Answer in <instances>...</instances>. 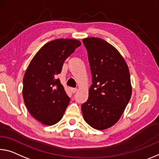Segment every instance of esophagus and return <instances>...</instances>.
Here are the masks:
<instances>
[{
    "label": "esophagus",
    "instance_id": "34e87169",
    "mask_svg": "<svg viewBox=\"0 0 159 159\" xmlns=\"http://www.w3.org/2000/svg\"><path fill=\"white\" fill-rule=\"evenodd\" d=\"M77 89H70V90H71V92L73 93H75V92H76L77 91Z\"/></svg>",
    "mask_w": 159,
    "mask_h": 159
}]
</instances>
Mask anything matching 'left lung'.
<instances>
[{"instance_id":"8db88e82","label":"left lung","mask_w":159,"mask_h":159,"mask_svg":"<svg viewBox=\"0 0 159 159\" xmlns=\"http://www.w3.org/2000/svg\"><path fill=\"white\" fill-rule=\"evenodd\" d=\"M83 42L92 75L89 98L81 106L83 116L90 127L105 129L119 120L131 98L129 69L119 52L105 40L89 37Z\"/></svg>"}]
</instances>
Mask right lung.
<instances>
[{
	"mask_svg": "<svg viewBox=\"0 0 159 159\" xmlns=\"http://www.w3.org/2000/svg\"><path fill=\"white\" fill-rule=\"evenodd\" d=\"M80 42L57 39L44 44L30 63L23 78L25 105L30 114L42 124L53 125L61 119L70 98L57 79L63 64Z\"/></svg>",
	"mask_w": 159,
	"mask_h": 159,
	"instance_id": "add662e5",
	"label": "right lung"
}]
</instances>
